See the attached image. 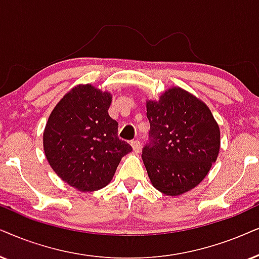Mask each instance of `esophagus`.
Segmentation results:
<instances>
[{
	"label": "esophagus",
	"instance_id": "obj_1",
	"mask_svg": "<svg viewBox=\"0 0 259 259\" xmlns=\"http://www.w3.org/2000/svg\"><path fill=\"white\" fill-rule=\"evenodd\" d=\"M132 147H133L134 152H140L141 142L139 140H134V141H132Z\"/></svg>",
	"mask_w": 259,
	"mask_h": 259
}]
</instances>
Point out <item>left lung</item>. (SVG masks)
<instances>
[{
    "instance_id": "left-lung-1",
    "label": "left lung",
    "mask_w": 259,
    "mask_h": 259,
    "mask_svg": "<svg viewBox=\"0 0 259 259\" xmlns=\"http://www.w3.org/2000/svg\"><path fill=\"white\" fill-rule=\"evenodd\" d=\"M149 141L142 160L154 188L168 196L194 189L220 149V129L208 106L179 87L147 101Z\"/></svg>"
}]
</instances>
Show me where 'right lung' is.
Segmentation results:
<instances>
[{
	"mask_svg": "<svg viewBox=\"0 0 259 259\" xmlns=\"http://www.w3.org/2000/svg\"><path fill=\"white\" fill-rule=\"evenodd\" d=\"M110 93L91 84L62 98L44 130V150L60 178L80 191H94L112 179L120 159L133 148L118 139V123L109 116Z\"/></svg>",
	"mask_w": 259,
	"mask_h": 259,
	"instance_id": "obj_1",
	"label": "right lung"
}]
</instances>
